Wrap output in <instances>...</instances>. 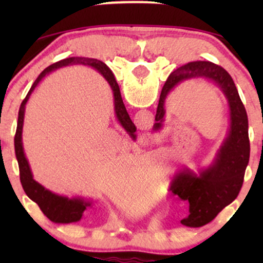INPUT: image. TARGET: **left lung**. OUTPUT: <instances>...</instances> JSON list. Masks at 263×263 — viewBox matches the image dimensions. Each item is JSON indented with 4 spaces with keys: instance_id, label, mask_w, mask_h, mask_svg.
I'll return each instance as SVG.
<instances>
[{
    "instance_id": "1",
    "label": "left lung",
    "mask_w": 263,
    "mask_h": 263,
    "mask_svg": "<svg viewBox=\"0 0 263 263\" xmlns=\"http://www.w3.org/2000/svg\"><path fill=\"white\" fill-rule=\"evenodd\" d=\"M192 79L213 83L224 95L229 110L228 131L213 162L198 173L183 167L172 179V192L189 201V216L182 220V224L200 228L213 221L240 193L250 159L249 120L230 74L218 64L198 60L179 66L168 77L159 98L153 132L161 131L164 126L168 95L179 84Z\"/></svg>"
}]
</instances>
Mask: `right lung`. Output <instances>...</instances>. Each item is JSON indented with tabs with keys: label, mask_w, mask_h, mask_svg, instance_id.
Returning a JSON list of instances; mask_svg holds the SVG:
<instances>
[{
	"label": "right lung",
	"mask_w": 263,
	"mask_h": 263,
	"mask_svg": "<svg viewBox=\"0 0 263 263\" xmlns=\"http://www.w3.org/2000/svg\"><path fill=\"white\" fill-rule=\"evenodd\" d=\"M68 65H87L98 70V73L107 81L110 85L111 90H112L114 95V111L115 116H116L117 121H119L121 127L127 132V135L131 137L132 141H136V126L129 119L127 110H126L125 104H123L121 92H120L119 84H117L115 75L111 69L105 64V63L100 62L96 59L90 58H81V57H71V58H66L57 62L44 69L39 77L35 79L34 83L29 90L25 100L22 101L20 107V112H18V122H17V129L16 135H14V151H16V157L18 161V167H20V179L21 184H22L23 190L26 194L28 195L29 199H32L34 203L38 204L39 209L42 213L47 216L50 221L55 222V224H70V222L80 221L83 218L84 211L87 208H92L93 200L92 199H86L83 197H73L69 198L65 195H59L57 193H53L52 190L47 189L45 186L38 183L37 180L33 178L31 165H29L28 159H27L25 148H23V142H22V132H23V123H25V114H26V106L28 102L29 98H31L32 92L34 89L39 85L42 80L44 79L47 75H49L52 71L57 70L59 68H64Z\"/></svg>",
	"instance_id": "1"
}]
</instances>
